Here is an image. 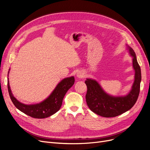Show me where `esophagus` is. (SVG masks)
<instances>
[{
  "label": "esophagus",
  "instance_id": "esophagus-1",
  "mask_svg": "<svg viewBox=\"0 0 150 150\" xmlns=\"http://www.w3.org/2000/svg\"><path fill=\"white\" fill-rule=\"evenodd\" d=\"M76 76H77L78 78H83V77L84 76V74L83 72H78L77 74H76Z\"/></svg>",
  "mask_w": 150,
  "mask_h": 150
}]
</instances>
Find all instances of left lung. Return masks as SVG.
I'll return each instance as SVG.
<instances>
[{"instance_id":"1","label":"left lung","mask_w":150,"mask_h":150,"mask_svg":"<svg viewBox=\"0 0 150 150\" xmlns=\"http://www.w3.org/2000/svg\"><path fill=\"white\" fill-rule=\"evenodd\" d=\"M133 57V67L135 70V80L132 88L127 96L113 97L107 94L101 89L99 84L94 80L87 79L86 100L88 106L94 113L104 117H114L119 115L132 108L138 98L141 81V70L138 64L136 53L131 47H128Z\"/></svg>"}]
</instances>
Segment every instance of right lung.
I'll return each mask as SVG.
<instances>
[{
  "instance_id": "1",
  "label": "right lung",
  "mask_w": 150,
  "mask_h": 150,
  "mask_svg": "<svg viewBox=\"0 0 150 150\" xmlns=\"http://www.w3.org/2000/svg\"><path fill=\"white\" fill-rule=\"evenodd\" d=\"M74 76L62 80L48 98L41 103L36 105H24L16 99L11 93L9 81H8V90L13 103L21 112L35 119H44L59 111L62 105L63 98L67 91L74 85Z\"/></svg>"
}]
</instances>
